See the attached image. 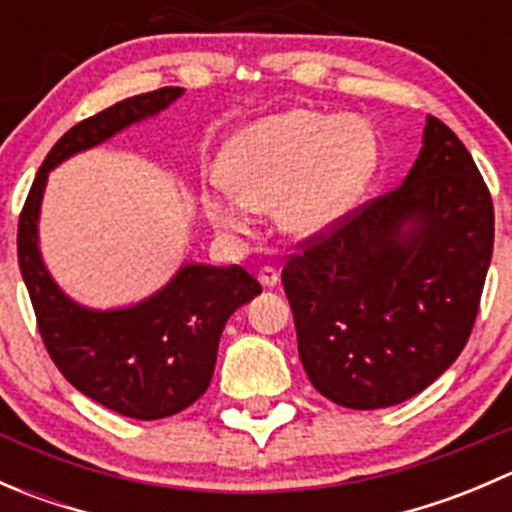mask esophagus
<instances>
[{"mask_svg": "<svg viewBox=\"0 0 512 512\" xmlns=\"http://www.w3.org/2000/svg\"><path fill=\"white\" fill-rule=\"evenodd\" d=\"M257 280L262 282V287H275L277 282H280V272H277L275 267L265 265L260 267V272H257Z\"/></svg>", "mask_w": 512, "mask_h": 512, "instance_id": "1", "label": "esophagus"}]
</instances>
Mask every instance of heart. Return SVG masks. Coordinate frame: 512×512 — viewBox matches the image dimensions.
Instances as JSON below:
<instances>
[{
  "label": "heart",
  "instance_id": "1",
  "mask_svg": "<svg viewBox=\"0 0 512 512\" xmlns=\"http://www.w3.org/2000/svg\"><path fill=\"white\" fill-rule=\"evenodd\" d=\"M374 160V136L356 118L304 108L277 113L227 143L220 156L223 188L205 190V215L218 230L237 235L250 225V210H275L287 237L309 240L347 213Z\"/></svg>",
  "mask_w": 512,
  "mask_h": 512
}]
</instances>
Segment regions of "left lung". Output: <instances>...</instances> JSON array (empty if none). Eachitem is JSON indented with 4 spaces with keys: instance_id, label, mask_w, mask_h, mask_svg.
Masks as SVG:
<instances>
[{
    "instance_id": "obj_1",
    "label": "left lung",
    "mask_w": 512,
    "mask_h": 512,
    "mask_svg": "<svg viewBox=\"0 0 512 512\" xmlns=\"http://www.w3.org/2000/svg\"><path fill=\"white\" fill-rule=\"evenodd\" d=\"M493 230V200L471 153L428 116L404 183L299 242L282 267L314 389L369 411L433 384L473 332Z\"/></svg>"
}]
</instances>
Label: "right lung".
Listing matches in <instances>:
<instances>
[{
	"label": "right lung",
	"mask_w": 512,
	"mask_h": 512,
	"mask_svg": "<svg viewBox=\"0 0 512 512\" xmlns=\"http://www.w3.org/2000/svg\"><path fill=\"white\" fill-rule=\"evenodd\" d=\"M180 94V86H165L113 103L69 128L41 163L19 215V270L51 361L81 394L138 421L180 414L208 391L225 322L262 292L260 282L240 265H185L146 302L94 312L54 285L36 245V220L54 165L156 116Z\"/></svg>",
	"instance_id": "add662e5"
}]
</instances>
